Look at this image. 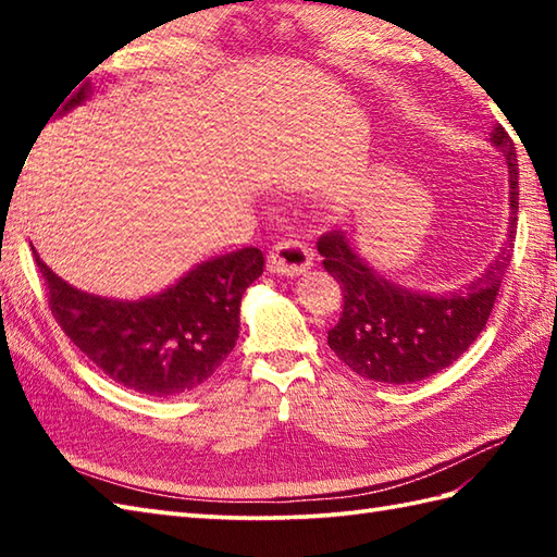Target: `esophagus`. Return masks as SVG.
I'll use <instances>...</instances> for the list:
<instances>
[{
	"label": "esophagus",
	"mask_w": 557,
	"mask_h": 557,
	"mask_svg": "<svg viewBox=\"0 0 557 557\" xmlns=\"http://www.w3.org/2000/svg\"><path fill=\"white\" fill-rule=\"evenodd\" d=\"M311 265H313L311 251L301 242H294V239H285V242L275 244L268 256V270L272 272V275L299 277Z\"/></svg>",
	"instance_id": "1"
}]
</instances>
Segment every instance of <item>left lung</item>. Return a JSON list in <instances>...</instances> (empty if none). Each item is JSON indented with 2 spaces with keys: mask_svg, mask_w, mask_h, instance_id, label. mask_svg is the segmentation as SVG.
Returning <instances> with one entry per match:
<instances>
[{
  "mask_svg": "<svg viewBox=\"0 0 557 557\" xmlns=\"http://www.w3.org/2000/svg\"><path fill=\"white\" fill-rule=\"evenodd\" d=\"M488 140L507 164L510 220L500 251L467 285L443 294L417 292L373 270L345 230L318 242L325 270L345 292V309L339 323L327 330V345L361 377L389 385L425 381L455 363L486 327L512 260L519 208L512 140L503 126H493Z\"/></svg>",
  "mask_w": 557,
  "mask_h": 557,
  "instance_id": "left-lung-1",
  "label": "left lung"
}]
</instances>
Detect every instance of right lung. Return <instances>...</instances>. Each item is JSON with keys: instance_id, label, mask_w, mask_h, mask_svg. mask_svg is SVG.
<instances>
[{"instance_id": "right-lung-1", "label": "right lung", "mask_w": 557, "mask_h": 557, "mask_svg": "<svg viewBox=\"0 0 557 557\" xmlns=\"http://www.w3.org/2000/svg\"><path fill=\"white\" fill-rule=\"evenodd\" d=\"M90 96L86 83L59 116ZM33 256L66 337L114 383L148 397L186 395L215 375L239 339L242 297L265 263L258 248H239L203 260L156 297L122 301L69 285L35 248Z\"/></svg>"}]
</instances>
